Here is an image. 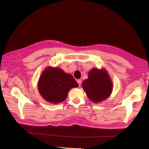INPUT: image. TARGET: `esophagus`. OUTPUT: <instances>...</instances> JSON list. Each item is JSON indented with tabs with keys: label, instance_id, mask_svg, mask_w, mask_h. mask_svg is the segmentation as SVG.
Masks as SVG:
<instances>
[{
	"label": "esophagus",
	"instance_id": "obj_1",
	"mask_svg": "<svg viewBox=\"0 0 149 149\" xmlns=\"http://www.w3.org/2000/svg\"><path fill=\"white\" fill-rule=\"evenodd\" d=\"M77 83L79 84V86H80L81 84V79H78L77 80Z\"/></svg>",
	"mask_w": 149,
	"mask_h": 149
}]
</instances>
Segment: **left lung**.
<instances>
[{
	"label": "left lung",
	"instance_id": "1",
	"mask_svg": "<svg viewBox=\"0 0 149 149\" xmlns=\"http://www.w3.org/2000/svg\"><path fill=\"white\" fill-rule=\"evenodd\" d=\"M82 86L87 96L93 102H100L109 97L112 91V83L106 70L93 68Z\"/></svg>",
	"mask_w": 149,
	"mask_h": 149
}]
</instances>
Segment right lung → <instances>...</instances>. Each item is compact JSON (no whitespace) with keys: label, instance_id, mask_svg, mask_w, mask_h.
I'll use <instances>...</instances> for the list:
<instances>
[{"label":"right lung","instance_id":"add662e5","mask_svg":"<svg viewBox=\"0 0 149 149\" xmlns=\"http://www.w3.org/2000/svg\"><path fill=\"white\" fill-rule=\"evenodd\" d=\"M78 86L73 76L60 68L51 66L44 70L38 83L40 95L47 101L53 104L65 101L70 90Z\"/></svg>","mask_w":149,"mask_h":149}]
</instances>
